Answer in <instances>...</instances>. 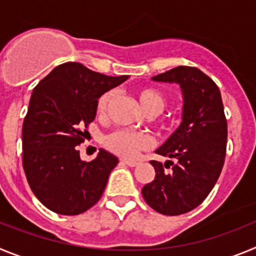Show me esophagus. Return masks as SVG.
<instances>
[{
  "mask_svg": "<svg viewBox=\"0 0 256 256\" xmlns=\"http://www.w3.org/2000/svg\"><path fill=\"white\" fill-rule=\"evenodd\" d=\"M120 162L124 165H128V166H137V165H138V162H130V160H126V159H122Z\"/></svg>",
  "mask_w": 256,
  "mask_h": 256,
  "instance_id": "34e87169",
  "label": "esophagus"
}]
</instances>
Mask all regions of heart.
Segmentation results:
<instances>
[{"label":"heart","instance_id":"heart-1","mask_svg":"<svg viewBox=\"0 0 256 256\" xmlns=\"http://www.w3.org/2000/svg\"><path fill=\"white\" fill-rule=\"evenodd\" d=\"M136 96L138 98L141 108L148 115H158L164 110L165 98L162 92L158 91L156 88H140L136 92ZM112 98H114V91L104 92L97 100V112L100 115H105ZM104 144L115 155L126 158V159H133L141 151L151 148L152 138L148 133L119 130L106 136Z\"/></svg>","mask_w":256,"mask_h":256}]
</instances>
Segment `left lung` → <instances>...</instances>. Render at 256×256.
Listing matches in <instances>:
<instances>
[{
	"label": "left lung",
	"instance_id": "left-lung-1",
	"mask_svg": "<svg viewBox=\"0 0 256 256\" xmlns=\"http://www.w3.org/2000/svg\"><path fill=\"white\" fill-rule=\"evenodd\" d=\"M152 80L180 84L182 123L155 151L176 162L151 160L156 174L142 196L155 212L180 216L198 208L216 186L224 164L227 119L218 86L198 68L177 66ZM170 166L172 172L164 170Z\"/></svg>",
	"mask_w": 256,
	"mask_h": 256
}]
</instances>
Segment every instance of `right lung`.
<instances>
[{
  "mask_svg": "<svg viewBox=\"0 0 256 256\" xmlns=\"http://www.w3.org/2000/svg\"><path fill=\"white\" fill-rule=\"evenodd\" d=\"M128 76H108L79 62H65L37 84L22 124V168L36 198L62 216L84 212L100 200L118 158L100 148L96 159L80 160L94 120L97 100Z\"/></svg>",
  "mask_w": 256,
  "mask_h": 256,
  "instance_id": "1",
  "label": "right lung"
}]
</instances>
